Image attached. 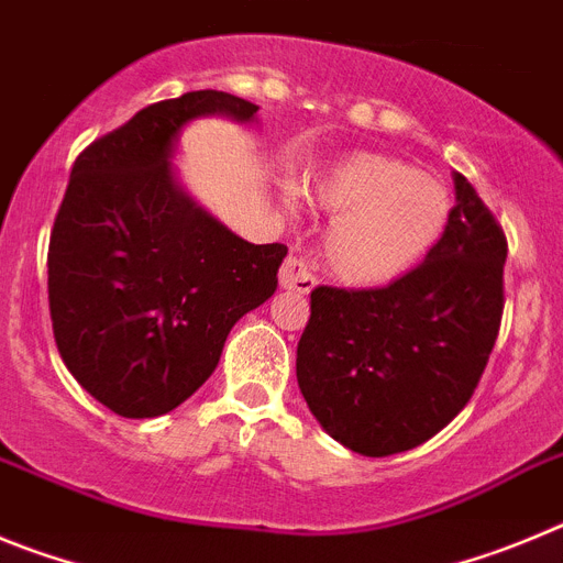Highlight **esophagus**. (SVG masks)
Segmentation results:
<instances>
[{"instance_id":"34e87169","label":"esophagus","mask_w":563,"mask_h":563,"mask_svg":"<svg viewBox=\"0 0 563 563\" xmlns=\"http://www.w3.org/2000/svg\"><path fill=\"white\" fill-rule=\"evenodd\" d=\"M280 286L286 288V291L308 294L313 286H317V280H313V275L308 272V266L302 257L288 255L286 263L280 266Z\"/></svg>"}]
</instances>
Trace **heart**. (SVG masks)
<instances>
[{
  "mask_svg": "<svg viewBox=\"0 0 563 563\" xmlns=\"http://www.w3.org/2000/svg\"><path fill=\"white\" fill-rule=\"evenodd\" d=\"M311 201L331 212L322 232L328 272L356 288L407 275L449 219V196L432 176L378 154L351 156L317 176Z\"/></svg>",
  "mask_w": 563,
  "mask_h": 563,
  "instance_id": "obj_1",
  "label": "heart"
}]
</instances>
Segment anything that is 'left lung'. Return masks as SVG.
Segmentation results:
<instances>
[{"mask_svg":"<svg viewBox=\"0 0 563 563\" xmlns=\"http://www.w3.org/2000/svg\"><path fill=\"white\" fill-rule=\"evenodd\" d=\"M427 261L384 288L311 291L297 384L333 440L364 457L427 443L474 395L503 319L508 241L463 174Z\"/></svg>","mask_w":563,"mask_h":563,"instance_id":"8db88e82","label":"left lung"}]
</instances>
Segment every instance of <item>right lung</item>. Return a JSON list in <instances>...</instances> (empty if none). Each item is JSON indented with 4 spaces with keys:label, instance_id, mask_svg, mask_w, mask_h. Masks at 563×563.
I'll return each instance as SVG.
<instances>
[{
    "label": "right lung",
    "instance_id": "right-lung-1",
    "mask_svg": "<svg viewBox=\"0 0 563 563\" xmlns=\"http://www.w3.org/2000/svg\"><path fill=\"white\" fill-rule=\"evenodd\" d=\"M257 106L201 89L136 111L75 159L47 255L58 353L123 418H156L219 367L232 325L277 288L286 246L250 244L181 187L179 134Z\"/></svg>",
    "mask_w": 563,
    "mask_h": 563
}]
</instances>
